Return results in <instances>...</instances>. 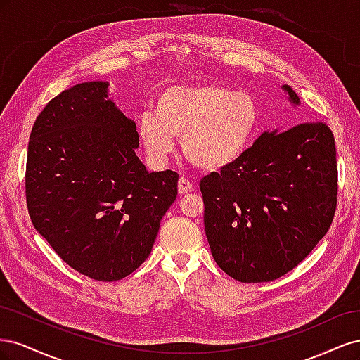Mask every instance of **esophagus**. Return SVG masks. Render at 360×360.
<instances>
[{"mask_svg":"<svg viewBox=\"0 0 360 360\" xmlns=\"http://www.w3.org/2000/svg\"><path fill=\"white\" fill-rule=\"evenodd\" d=\"M193 191V184L191 180H188L186 177H180L179 180V193L184 195V193H189Z\"/></svg>","mask_w":360,"mask_h":360,"instance_id":"34e87169","label":"esophagus"}]
</instances>
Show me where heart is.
Returning <instances> with one entry per match:
<instances>
[{
	"label": "heart",
	"instance_id": "b5f03b06",
	"mask_svg": "<svg viewBox=\"0 0 360 360\" xmlns=\"http://www.w3.org/2000/svg\"><path fill=\"white\" fill-rule=\"evenodd\" d=\"M261 111L255 97L224 85L168 86L156 110L138 118V135L148 158L163 163L181 139L183 153L195 165L217 171L240 159L259 130Z\"/></svg>",
	"mask_w": 360,
	"mask_h": 360
}]
</instances>
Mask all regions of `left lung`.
<instances>
[{
	"instance_id": "1",
	"label": "left lung",
	"mask_w": 360,
	"mask_h": 360,
	"mask_svg": "<svg viewBox=\"0 0 360 360\" xmlns=\"http://www.w3.org/2000/svg\"><path fill=\"white\" fill-rule=\"evenodd\" d=\"M200 189L216 264L238 282L275 281L297 267L332 225L338 202L332 130L304 122L264 132L233 165L201 179Z\"/></svg>"
}]
</instances>
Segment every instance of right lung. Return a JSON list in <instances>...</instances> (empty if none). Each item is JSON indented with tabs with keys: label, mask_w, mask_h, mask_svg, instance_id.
<instances>
[{
	"label": "right lung",
	"mask_w": 360,
	"mask_h": 360,
	"mask_svg": "<svg viewBox=\"0 0 360 360\" xmlns=\"http://www.w3.org/2000/svg\"><path fill=\"white\" fill-rule=\"evenodd\" d=\"M106 89L76 84L43 108L30 135L25 198L32 225L64 263L112 282L150 255L179 174L147 172L135 155L136 124Z\"/></svg>",
	"instance_id": "obj_1"
}]
</instances>
